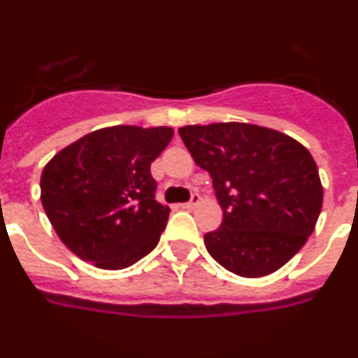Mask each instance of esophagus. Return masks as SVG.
<instances>
[{
	"mask_svg": "<svg viewBox=\"0 0 358 358\" xmlns=\"http://www.w3.org/2000/svg\"><path fill=\"white\" fill-rule=\"evenodd\" d=\"M200 200H202V198H200V194L194 193L193 196H191V200H189L187 203H184V206H182V207H184V209H194V207H196L198 203H200Z\"/></svg>",
	"mask_w": 358,
	"mask_h": 358,
	"instance_id": "esophagus-1",
	"label": "esophagus"
}]
</instances>
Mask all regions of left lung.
I'll return each instance as SVG.
<instances>
[{
	"mask_svg": "<svg viewBox=\"0 0 358 358\" xmlns=\"http://www.w3.org/2000/svg\"><path fill=\"white\" fill-rule=\"evenodd\" d=\"M198 167L211 174L224 220L203 236L227 271L258 278L280 269L313 233L322 209L317 164L302 143L253 123L178 129Z\"/></svg>",
	"mask_w": 358,
	"mask_h": 358,
	"instance_id": "8db88e82",
	"label": "left lung"
}]
</instances>
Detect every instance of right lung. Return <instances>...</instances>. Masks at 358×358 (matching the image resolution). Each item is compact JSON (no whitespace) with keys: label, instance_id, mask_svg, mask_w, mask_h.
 Listing matches in <instances>:
<instances>
[{"label":"right lung","instance_id":"add662e5","mask_svg":"<svg viewBox=\"0 0 358 358\" xmlns=\"http://www.w3.org/2000/svg\"><path fill=\"white\" fill-rule=\"evenodd\" d=\"M171 127L113 125L52 156L41 173V203L72 253L100 269H125L151 253L169 218L155 200L151 164Z\"/></svg>","mask_w":358,"mask_h":358}]
</instances>
